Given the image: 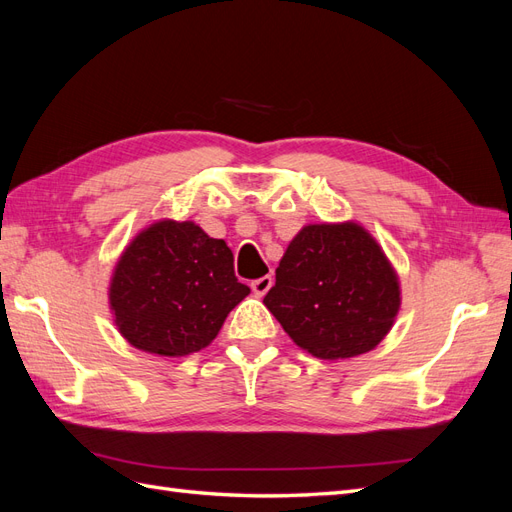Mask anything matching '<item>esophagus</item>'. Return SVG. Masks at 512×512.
I'll list each match as a JSON object with an SVG mask.
<instances>
[{"label":"esophagus","mask_w":512,"mask_h":512,"mask_svg":"<svg viewBox=\"0 0 512 512\" xmlns=\"http://www.w3.org/2000/svg\"><path fill=\"white\" fill-rule=\"evenodd\" d=\"M273 286V277L271 275H265V277H258V280L252 282V290L256 297H265V294L269 292V288Z\"/></svg>","instance_id":"esophagus-1"}]
</instances>
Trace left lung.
<instances>
[{
  "label": "left lung",
  "instance_id": "obj_1",
  "mask_svg": "<svg viewBox=\"0 0 512 512\" xmlns=\"http://www.w3.org/2000/svg\"><path fill=\"white\" fill-rule=\"evenodd\" d=\"M399 294L395 269L363 226L309 224L290 241L262 303L299 348L337 361L382 342Z\"/></svg>",
  "mask_w": 512,
  "mask_h": 512
}]
</instances>
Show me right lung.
<instances>
[{"label":"right lung","instance_id":"right-lung-1","mask_svg":"<svg viewBox=\"0 0 512 512\" xmlns=\"http://www.w3.org/2000/svg\"><path fill=\"white\" fill-rule=\"evenodd\" d=\"M232 262L230 247L194 222L162 220L138 232L108 288L119 333L160 356L203 350L250 294Z\"/></svg>","mask_w":512,"mask_h":512}]
</instances>
